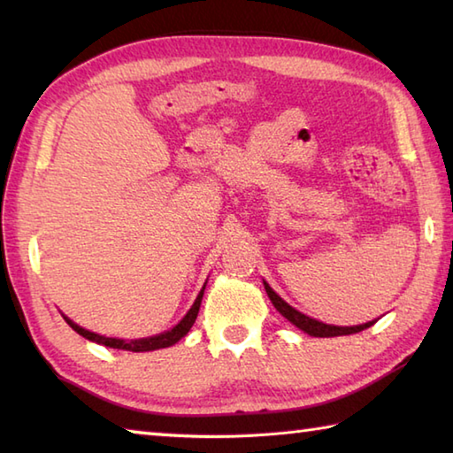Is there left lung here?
I'll return each mask as SVG.
<instances>
[{
    "label": "left lung",
    "mask_w": 453,
    "mask_h": 453,
    "mask_svg": "<svg viewBox=\"0 0 453 453\" xmlns=\"http://www.w3.org/2000/svg\"><path fill=\"white\" fill-rule=\"evenodd\" d=\"M264 286H265L267 296H270L272 303L275 305V310H278L283 318L289 319L291 324L297 326L300 329H303V332H305V334H310V335H316V337L349 335V334H357V332H362V329H365V327H370V326H373V324H375V321H367V324H362V326H351V327H340V326H327V324H321V321H318V319H311V318H308V316H303L302 311H297V310L291 308V305L283 302L281 297H280L278 294H275V291H273L270 286H267L265 281H264Z\"/></svg>",
    "instance_id": "obj_1"
}]
</instances>
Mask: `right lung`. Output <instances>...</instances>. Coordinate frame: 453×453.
Returning a JSON list of instances; mask_svg holds the SVG:
<instances>
[{
	"label": "right lung",
	"instance_id": "right-lung-1",
	"mask_svg": "<svg viewBox=\"0 0 453 453\" xmlns=\"http://www.w3.org/2000/svg\"><path fill=\"white\" fill-rule=\"evenodd\" d=\"M205 289V286H203ZM203 289L199 291V296L196 297L194 305H191V310L186 313V318H183L178 326L170 332H164L159 335H151V337H143V340H132V342H126V340H116V337H104V335H97L94 332H88V329L80 327L78 324H73L72 319H67L64 316V319L67 321V326H70L73 332H78L80 335L86 337V340H91L96 343H104L107 348H118V349H127V351H151V349H159V348H170L173 346L175 342H180L183 335H186L191 326H194V321L197 318V311H199V305H202V297H203Z\"/></svg>",
	"mask_w": 453,
	"mask_h": 453
}]
</instances>
